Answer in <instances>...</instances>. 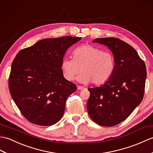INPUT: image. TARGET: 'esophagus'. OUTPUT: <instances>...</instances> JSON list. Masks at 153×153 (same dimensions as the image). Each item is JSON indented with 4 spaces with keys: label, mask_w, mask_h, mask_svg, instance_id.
<instances>
[{
    "label": "esophagus",
    "mask_w": 153,
    "mask_h": 153,
    "mask_svg": "<svg viewBox=\"0 0 153 153\" xmlns=\"http://www.w3.org/2000/svg\"><path fill=\"white\" fill-rule=\"evenodd\" d=\"M84 88L83 86H77V90H84Z\"/></svg>",
    "instance_id": "obj_1"
}]
</instances>
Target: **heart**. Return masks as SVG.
Returning <instances> with one entry per match:
<instances>
[{
  "label": "heart",
  "mask_w": 153,
  "mask_h": 153,
  "mask_svg": "<svg viewBox=\"0 0 153 153\" xmlns=\"http://www.w3.org/2000/svg\"><path fill=\"white\" fill-rule=\"evenodd\" d=\"M115 68L114 57L111 53L93 45H84L73 52V59L65 57L61 69L67 80H73L76 74L80 82L103 84L110 79Z\"/></svg>",
  "instance_id": "obj_1"
}]
</instances>
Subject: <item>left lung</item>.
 <instances>
[{
  "mask_svg": "<svg viewBox=\"0 0 153 153\" xmlns=\"http://www.w3.org/2000/svg\"><path fill=\"white\" fill-rule=\"evenodd\" d=\"M108 47L114 57L111 78L99 87L88 88L90 117L102 126H113L130 116L143 97L147 71L144 62L133 47L113 37L96 39Z\"/></svg>",
  "mask_w": 153,
  "mask_h": 153,
  "instance_id": "left-lung-1",
  "label": "left lung"
}]
</instances>
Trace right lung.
I'll return each mask as SVG.
<instances>
[{
	"label": "right lung",
	"mask_w": 153,
	"mask_h": 153,
	"mask_svg": "<svg viewBox=\"0 0 153 153\" xmlns=\"http://www.w3.org/2000/svg\"><path fill=\"white\" fill-rule=\"evenodd\" d=\"M80 39L69 36L42 39L17 53L9 90L22 114L31 123L52 126L63 117L67 97L76 86L64 78L61 63L67 50Z\"/></svg>",
	"instance_id": "add662e5"
}]
</instances>
